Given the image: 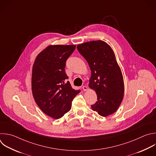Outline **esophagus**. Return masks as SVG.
<instances>
[{
	"mask_svg": "<svg viewBox=\"0 0 156 156\" xmlns=\"http://www.w3.org/2000/svg\"><path fill=\"white\" fill-rule=\"evenodd\" d=\"M82 89H83V90L84 91H86V90H87V87L86 86H84L82 87Z\"/></svg>",
	"mask_w": 156,
	"mask_h": 156,
	"instance_id": "34e87169",
	"label": "esophagus"
}]
</instances>
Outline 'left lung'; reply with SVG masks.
<instances>
[{
    "label": "left lung",
    "instance_id": "8db88e82",
    "mask_svg": "<svg viewBox=\"0 0 156 156\" xmlns=\"http://www.w3.org/2000/svg\"><path fill=\"white\" fill-rule=\"evenodd\" d=\"M77 49L89 66V86L97 95L91 108L101 116L113 114L121 103L124 92L122 74L113 49L101 40L80 44Z\"/></svg>",
    "mask_w": 156,
    "mask_h": 156
}]
</instances>
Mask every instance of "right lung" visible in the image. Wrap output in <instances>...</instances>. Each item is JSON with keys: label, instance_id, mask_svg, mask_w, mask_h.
Listing matches in <instances>:
<instances>
[{"label": "right lung", "instance_id": "right-lung-1", "mask_svg": "<svg viewBox=\"0 0 156 156\" xmlns=\"http://www.w3.org/2000/svg\"><path fill=\"white\" fill-rule=\"evenodd\" d=\"M75 45H50L37 56L32 68V90L39 108L54 119L71 109L72 101L80 90L73 89L65 72L66 61Z\"/></svg>", "mask_w": 156, "mask_h": 156}]
</instances>
